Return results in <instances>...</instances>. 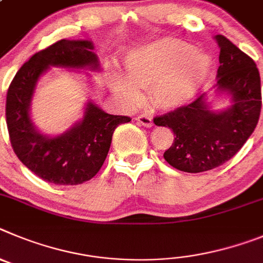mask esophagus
<instances>
[{
	"label": "esophagus",
	"instance_id": "34e87169",
	"mask_svg": "<svg viewBox=\"0 0 263 263\" xmlns=\"http://www.w3.org/2000/svg\"><path fill=\"white\" fill-rule=\"evenodd\" d=\"M135 119H136L137 122L140 123L141 126H144V127H152V126H153V120H152V118L148 117V115L141 114V115H139V117L135 118Z\"/></svg>",
	"mask_w": 263,
	"mask_h": 263
}]
</instances>
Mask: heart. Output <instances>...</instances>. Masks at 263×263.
Wrapping results in <instances>:
<instances>
[{
    "label": "heart",
    "instance_id": "heart-1",
    "mask_svg": "<svg viewBox=\"0 0 263 263\" xmlns=\"http://www.w3.org/2000/svg\"><path fill=\"white\" fill-rule=\"evenodd\" d=\"M211 59L190 43L162 37L129 53L126 76L115 74L112 89L124 105L141 102L140 89H151V98L162 110L187 105L204 84Z\"/></svg>",
    "mask_w": 263,
    "mask_h": 263
}]
</instances>
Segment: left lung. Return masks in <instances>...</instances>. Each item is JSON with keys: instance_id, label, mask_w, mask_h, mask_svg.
<instances>
[{"instance_id": "1", "label": "left lung", "mask_w": 263, "mask_h": 263, "mask_svg": "<svg viewBox=\"0 0 263 263\" xmlns=\"http://www.w3.org/2000/svg\"><path fill=\"white\" fill-rule=\"evenodd\" d=\"M215 39L220 47L216 90L229 94L232 105L212 111L202 94L187 106L153 119L156 126L174 132V141L164 158L181 172H207L223 165L247 143L259 119L258 68L226 36L216 35Z\"/></svg>"}]
</instances>
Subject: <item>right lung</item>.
Segmentation results:
<instances>
[{
	"label": "right lung",
	"mask_w": 263,
	"mask_h": 263,
	"mask_svg": "<svg viewBox=\"0 0 263 263\" xmlns=\"http://www.w3.org/2000/svg\"><path fill=\"white\" fill-rule=\"evenodd\" d=\"M90 40H59L36 52L16 72L6 94V124L16 157L39 178L55 184H80L102 167L115 128L131 118L105 112L89 101L84 118L59 136H47L30 118L40 76L49 67L99 70Z\"/></svg>",
	"instance_id": "right-lung-1"
}]
</instances>
